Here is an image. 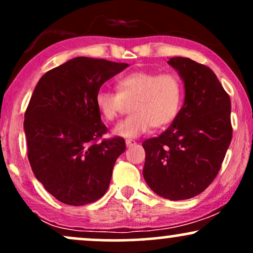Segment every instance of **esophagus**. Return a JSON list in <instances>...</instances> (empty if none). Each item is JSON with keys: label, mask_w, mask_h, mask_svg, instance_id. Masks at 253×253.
<instances>
[{"label": "esophagus", "mask_w": 253, "mask_h": 253, "mask_svg": "<svg viewBox=\"0 0 253 253\" xmlns=\"http://www.w3.org/2000/svg\"><path fill=\"white\" fill-rule=\"evenodd\" d=\"M135 144H136V141L135 140H132V139H127V140H126V146L127 147L134 146Z\"/></svg>", "instance_id": "esophagus-1"}]
</instances>
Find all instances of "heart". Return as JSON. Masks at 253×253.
I'll return each mask as SVG.
<instances>
[{
  "label": "heart",
  "instance_id": "1",
  "mask_svg": "<svg viewBox=\"0 0 253 253\" xmlns=\"http://www.w3.org/2000/svg\"><path fill=\"white\" fill-rule=\"evenodd\" d=\"M117 91L98 90L95 107L104 121L114 120L123 102L129 103L132 114L113 128L114 135L133 139L144 134L151 127L162 128L175 120L181 108L183 83L175 74L159 75L149 71H134L117 81Z\"/></svg>",
  "mask_w": 253,
  "mask_h": 253
}]
</instances>
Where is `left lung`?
<instances>
[{"label":"left lung","instance_id":"obj_1","mask_svg":"<svg viewBox=\"0 0 253 253\" xmlns=\"http://www.w3.org/2000/svg\"><path fill=\"white\" fill-rule=\"evenodd\" d=\"M184 83V103L157 138L145 140L143 175L157 195L178 201L199 195L213 182L232 140L231 100L208 66L170 58Z\"/></svg>","mask_w":253,"mask_h":253}]
</instances>
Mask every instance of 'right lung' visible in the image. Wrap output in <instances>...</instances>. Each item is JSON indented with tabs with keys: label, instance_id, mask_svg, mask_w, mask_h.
Instances as JSON below:
<instances>
[{
	"label": "right lung",
	"instance_id": "1",
	"mask_svg": "<svg viewBox=\"0 0 253 253\" xmlns=\"http://www.w3.org/2000/svg\"><path fill=\"white\" fill-rule=\"evenodd\" d=\"M128 66L76 57L46 72L25 113L28 161L34 176L58 201L94 202L106 194L123 138L97 141L107 132L95 107L104 82Z\"/></svg>",
	"mask_w": 253,
	"mask_h": 253
}]
</instances>
